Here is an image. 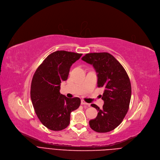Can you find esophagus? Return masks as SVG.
I'll list each match as a JSON object with an SVG mask.
<instances>
[{
  "label": "esophagus",
  "instance_id": "34e87169",
  "mask_svg": "<svg viewBox=\"0 0 160 160\" xmlns=\"http://www.w3.org/2000/svg\"><path fill=\"white\" fill-rule=\"evenodd\" d=\"M81 104H82V105H86V106H89V104H88V103H86L85 101H83V100H82V101H81Z\"/></svg>",
  "mask_w": 160,
  "mask_h": 160
}]
</instances>
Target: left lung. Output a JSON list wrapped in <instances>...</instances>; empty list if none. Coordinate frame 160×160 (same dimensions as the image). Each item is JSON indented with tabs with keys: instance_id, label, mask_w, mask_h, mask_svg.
Masks as SVG:
<instances>
[{
	"instance_id": "left-lung-1",
	"label": "left lung",
	"mask_w": 160,
	"mask_h": 160,
	"mask_svg": "<svg viewBox=\"0 0 160 160\" xmlns=\"http://www.w3.org/2000/svg\"><path fill=\"white\" fill-rule=\"evenodd\" d=\"M82 60L91 64L97 72L98 87L104 88L101 97L103 108L91 106L98 110L97 117L89 121L96 132L107 133L117 128L126 115L132 96V87L127 72L119 62L107 52L85 54Z\"/></svg>"
}]
</instances>
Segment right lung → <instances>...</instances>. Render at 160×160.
I'll list each match as a JSON object with an SVG mask.
<instances>
[{
	"mask_svg": "<svg viewBox=\"0 0 160 160\" xmlns=\"http://www.w3.org/2000/svg\"><path fill=\"white\" fill-rule=\"evenodd\" d=\"M82 53L56 51L50 54L33 76L31 98L41 123L53 131H61L69 124L70 113L80 105L79 98H68L61 94V83L68 79L72 64Z\"/></svg>",
	"mask_w": 160,
	"mask_h": 160,
	"instance_id": "1",
	"label": "right lung"
}]
</instances>
